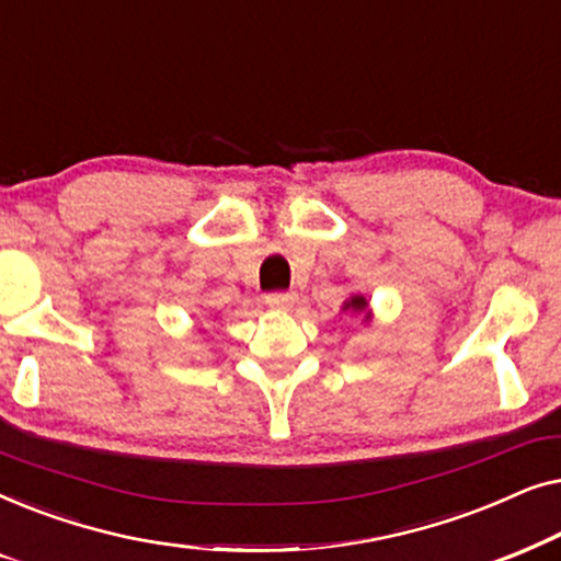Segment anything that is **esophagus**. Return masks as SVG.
Listing matches in <instances>:
<instances>
[{
  "label": "esophagus",
  "instance_id": "esophagus-1",
  "mask_svg": "<svg viewBox=\"0 0 561 561\" xmlns=\"http://www.w3.org/2000/svg\"><path fill=\"white\" fill-rule=\"evenodd\" d=\"M296 301H298V298H296V294H290V290H278V294H267L265 296V304L271 306V309H280V311L294 309Z\"/></svg>",
  "mask_w": 561,
  "mask_h": 561
}]
</instances>
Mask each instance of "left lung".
<instances>
[{
	"label": "left lung",
	"instance_id": "left-lung-1",
	"mask_svg": "<svg viewBox=\"0 0 561 561\" xmlns=\"http://www.w3.org/2000/svg\"><path fill=\"white\" fill-rule=\"evenodd\" d=\"M342 311H352V313H367V298H365V296H359V294L350 296L347 301H344Z\"/></svg>",
	"mask_w": 561,
	"mask_h": 561
}]
</instances>
